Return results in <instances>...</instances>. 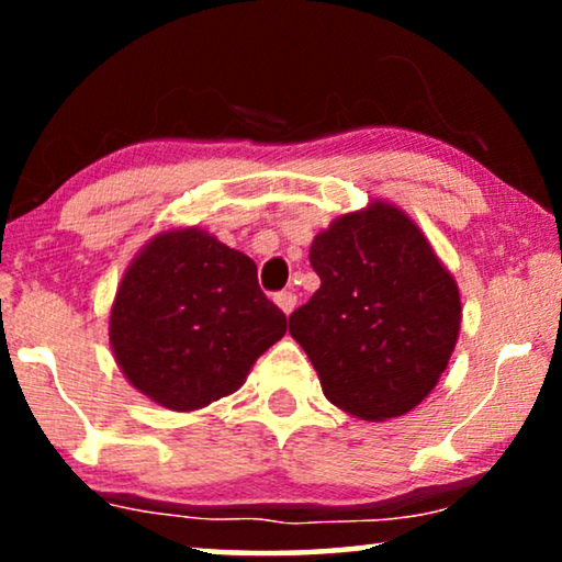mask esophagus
<instances>
[{
	"mask_svg": "<svg viewBox=\"0 0 562 562\" xmlns=\"http://www.w3.org/2000/svg\"><path fill=\"white\" fill-rule=\"evenodd\" d=\"M273 302L279 304V310L286 314V317L296 310V294H291V291H281V294H276Z\"/></svg>",
	"mask_w": 562,
	"mask_h": 562,
	"instance_id": "34e87169",
	"label": "esophagus"
}]
</instances>
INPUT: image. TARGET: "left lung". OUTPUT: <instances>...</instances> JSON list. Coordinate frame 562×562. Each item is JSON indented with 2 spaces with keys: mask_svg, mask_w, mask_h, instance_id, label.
Here are the masks:
<instances>
[{
  "mask_svg": "<svg viewBox=\"0 0 562 562\" xmlns=\"http://www.w3.org/2000/svg\"><path fill=\"white\" fill-rule=\"evenodd\" d=\"M322 286L289 317L322 391L352 417H402L437 386L460 333V291L425 233L375 199L314 237Z\"/></svg>",
  "mask_w": 562,
  "mask_h": 562,
  "instance_id": "8db88e82",
  "label": "left lung"
}]
</instances>
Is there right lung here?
Returning a JSON list of instances; mask_svg holds the SVG:
<instances>
[{
  "label": "right lung",
  "instance_id": "1",
  "mask_svg": "<svg viewBox=\"0 0 562 562\" xmlns=\"http://www.w3.org/2000/svg\"><path fill=\"white\" fill-rule=\"evenodd\" d=\"M286 333L258 286V268L202 227H171L143 245L122 276L110 345L125 379L173 412L235 394Z\"/></svg>",
  "mask_w": 562,
  "mask_h": 562
}]
</instances>
